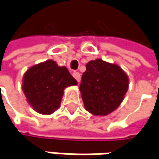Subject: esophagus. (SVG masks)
Masks as SVG:
<instances>
[{"label": "esophagus", "mask_w": 159, "mask_h": 159, "mask_svg": "<svg viewBox=\"0 0 159 159\" xmlns=\"http://www.w3.org/2000/svg\"><path fill=\"white\" fill-rule=\"evenodd\" d=\"M72 76L75 78V80L80 83V74L78 72V71H74L73 73H72Z\"/></svg>", "instance_id": "1"}]
</instances>
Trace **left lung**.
I'll use <instances>...</instances> for the list:
<instances>
[{
	"label": "left lung",
	"instance_id": "8db88e82",
	"mask_svg": "<svg viewBox=\"0 0 159 159\" xmlns=\"http://www.w3.org/2000/svg\"><path fill=\"white\" fill-rule=\"evenodd\" d=\"M128 87V76L120 66L97 59L87 63L80 90L86 110L104 116L121 105Z\"/></svg>",
	"mask_w": 159,
	"mask_h": 159
}]
</instances>
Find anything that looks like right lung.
<instances>
[{
  "instance_id": "add662e5",
  "label": "right lung",
  "mask_w": 159,
  "mask_h": 159,
  "mask_svg": "<svg viewBox=\"0 0 159 159\" xmlns=\"http://www.w3.org/2000/svg\"><path fill=\"white\" fill-rule=\"evenodd\" d=\"M78 82L67 68L52 60L29 68L23 77L22 89L29 105L42 115H51L60 107L63 90Z\"/></svg>"
}]
</instances>
